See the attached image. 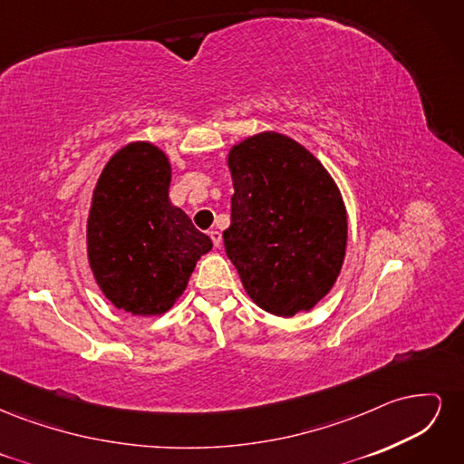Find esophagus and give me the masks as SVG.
Here are the masks:
<instances>
[{"instance_id": "34e87169", "label": "esophagus", "mask_w": 464, "mask_h": 464, "mask_svg": "<svg viewBox=\"0 0 464 464\" xmlns=\"http://www.w3.org/2000/svg\"><path fill=\"white\" fill-rule=\"evenodd\" d=\"M208 236H210V240H213L215 247H220V244H222V234H220L218 230H210Z\"/></svg>"}]
</instances>
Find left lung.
<instances>
[{"label": "left lung", "mask_w": 464, "mask_h": 464, "mask_svg": "<svg viewBox=\"0 0 464 464\" xmlns=\"http://www.w3.org/2000/svg\"><path fill=\"white\" fill-rule=\"evenodd\" d=\"M234 195L222 232L247 296L280 317L310 312L341 273L346 208L334 179L298 141L275 131L228 152Z\"/></svg>", "instance_id": "1"}]
</instances>
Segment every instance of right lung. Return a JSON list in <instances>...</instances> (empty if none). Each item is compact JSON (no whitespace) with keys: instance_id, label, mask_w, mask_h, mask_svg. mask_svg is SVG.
I'll return each mask as SVG.
<instances>
[{"instance_id":"obj_1","label":"right lung","mask_w":464,"mask_h":464,"mask_svg":"<svg viewBox=\"0 0 464 464\" xmlns=\"http://www.w3.org/2000/svg\"><path fill=\"white\" fill-rule=\"evenodd\" d=\"M172 168L147 141L121 147L96 181L87 254L96 285L118 310L160 315L184 294L195 263L213 247L168 198Z\"/></svg>"}]
</instances>
